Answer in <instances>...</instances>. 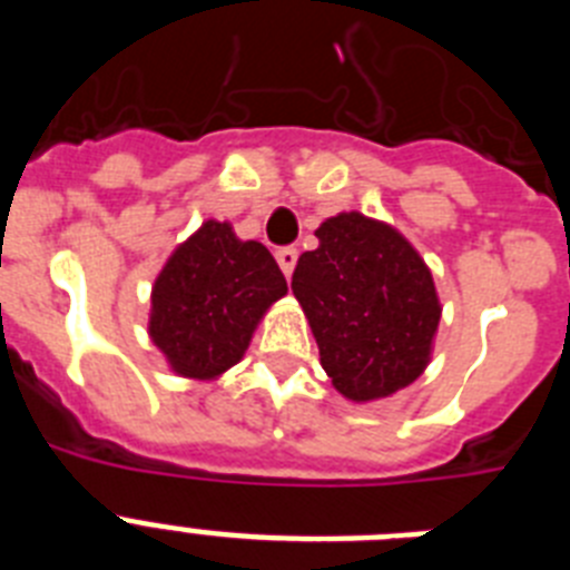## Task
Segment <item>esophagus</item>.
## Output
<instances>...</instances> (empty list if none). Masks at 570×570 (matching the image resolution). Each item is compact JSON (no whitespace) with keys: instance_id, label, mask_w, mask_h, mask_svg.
<instances>
[{"instance_id":"esophagus-1","label":"esophagus","mask_w":570,"mask_h":570,"mask_svg":"<svg viewBox=\"0 0 570 570\" xmlns=\"http://www.w3.org/2000/svg\"><path fill=\"white\" fill-rule=\"evenodd\" d=\"M296 256H299V250H296V248H279V250H276V262H279L282 274H285V276L294 274Z\"/></svg>"}]
</instances>
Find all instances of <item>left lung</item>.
I'll use <instances>...</instances> for the list:
<instances>
[{"instance_id":"1","label":"left lung","mask_w":570,"mask_h":570,"mask_svg":"<svg viewBox=\"0 0 570 570\" xmlns=\"http://www.w3.org/2000/svg\"><path fill=\"white\" fill-rule=\"evenodd\" d=\"M320 248L296 262L294 288L320 362L345 400L396 394L431 360L440 296L434 276L396 228L340 214L316 228Z\"/></svg>"}]
</instances>
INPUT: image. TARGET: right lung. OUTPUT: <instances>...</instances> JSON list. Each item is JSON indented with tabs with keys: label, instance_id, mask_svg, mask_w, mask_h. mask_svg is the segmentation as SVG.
Returning a JSON list of instances; mask_svg holds the SVG:
<instances>
[{
	"label": "right lung",
	"instance_id": "1",
	"mask_svg": "<svg viewBox=\"0 0 570 570\" xmlns=\"http://www.w3.org/2000/svg\"><path fill=\"white\" fill-rule=\"evenodd\" d=\"M288 282L262 242L208 219L165 262L150 294L148 334L179 376L214 380L248 351L254 328Z\"/></svg>",
	"mask_w": 570,
	"mask_h": 570
}]
</instances>
